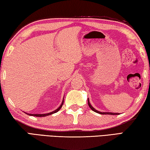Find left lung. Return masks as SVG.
Segmentation results:
<instances>
[{
  "instance_id": "left-lung-1",
  "label": "left lung",
  "mask_w": 150,
  "mask_h": 150,
  "mask_svg": "<svg viewBox=\"0 0 150 150\" xmlns=\"http://www.w3.org/2000/svg\"><path fill=\"white\" fill-rule=\"evenodd\" d=\"M88 106H89V107L91 108V109L92 110H93L94 112H96V113H99V114H100V115H120V114L119 113H113V112H99V111H98V110H96V109H95L92 106H91V105L90 104V103H89V100H88Z\"/></svg>"
}]
</instances>
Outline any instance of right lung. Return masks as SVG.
I'll return each instance as SVG.
<instances>
[{"label": "right lung", "mask_w": 150, "mask_h": 150, "mask_svg": "<svg viewBox=\"0 0 150 150\" xmlns=\"http://www.w3.org/2000/svg\"><path fill=\"white\" fill-rule=\"evenodd\" d=\"M63 104V102H62V105H60L59 107L57 109H56V110H55L52 112H50V113H47V114H43V115H42H42H38V114H36V115H32V114H30L29 115H30V116H36V117H44V116H46L51 115H52V114L55 113V112H57L59 111V110H60V109H61V108L62 107Z\"/></svg>", "instance_id": "1"}]
</instances>
